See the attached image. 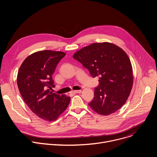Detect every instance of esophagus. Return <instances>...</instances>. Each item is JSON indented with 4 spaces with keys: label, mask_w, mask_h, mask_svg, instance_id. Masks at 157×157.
Wrapping results in <instances>:
<instances>
[{
    "label": "esophagus",
    "mask_w": 157,
    "mask_h": 157,
    "mask_svg": "<svg viewBox=\"0 0 157 157\" xmlns=\"http://www.w3.org/2000/svg\"><path fill=\"white\" fill-rule=\"evenodd\" d=\"M73 94H76V93H81V90H76V91H72L71 92Z\"/></svg>",
    "instance_id": "obj_1"
}]
</instances>
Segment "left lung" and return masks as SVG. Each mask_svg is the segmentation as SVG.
<instances>
[{"mask_svg":"<svg viewBox=\"0 0 157 157\" xmlns=\"http://www.w3.org/2000/svg\"><path fill=\"white\" fill-rule=\"evenodd\" d=\"M91 75L99 77V85L89 104L102 116L114 113L127 101L133 86V71L127 53L116 44L94 43L77 51L73 56Z\"/></svg>","mask_w":157,"mask_h":157,"instance_id":"1","label":"left lung"}]
</instances>
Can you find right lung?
<instances>
[{
    "label": "right lung",
    "instance_id": "1",
    "mask_svg": "<svg viewBox=\"0 0 157 157\" xmlns=\"http://www.w3.org/2000/svg\"><path fill=\"white\" fill-rule=\"evenodd\" d=\"M65 55L62 52H36L27 57L18 70L17 82L21 97L33 113L44 121L56 120L71 100L48 89L55 87L52 75Z\"/></svg>",
    "mask_w": 157,
    "mask_h": 157
}]
</instances>
